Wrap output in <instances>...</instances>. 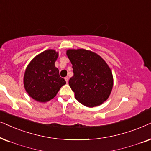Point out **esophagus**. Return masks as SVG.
Listing matches in <instances>:
<instances>
[{"label": "esophagus", "instance_id": "obj_1", "mask_svg": "<svg viewBox=\"0 0 151 151\" xmlns=\"http://www.w3.org/2000/svg\"><path fill=\"white\" fill-rule=\"evenodd\" d=\"M65 81H66V83H68V81H69V78H68V77H66L65 78Z\"/></svg>", "mask_w": 151, "mask_h": 151}]
</instances>
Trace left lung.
I'll list each match as a JSON object with an SVG mask.
<instances>
[{"label": "left lung", "mask_w": 151, "mask_h": 151, "mask_svg": "<svg viewBox=\"0 0 151 151\" xmlns=\"http://www.w3.org/2000/svg\"><path fill=\"white\" fill-rule=\"evenodd\" d=\"M74 75L69 86L76 99L87 107L99 106L106 101L113 86L110 68L102 58L89 50H68Z\"/></svg>", "instance_id": "8db88e82"}]
</instances>
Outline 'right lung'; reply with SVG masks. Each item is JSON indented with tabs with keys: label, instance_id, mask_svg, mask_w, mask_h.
I'll return each instance as SVG.
<instances>
[{
	"label": "right lung",
	"instance_id": "add662e5",
	"mask_svg": "<svg viewBox=\"0 0 151 151\" xmlns=\"http://www.w3.org/2000/svg\"><path fill=\"white\" fill-rule=\"evenodd\" d=\"M58 55L55 50H45L34 58L26 68L24 86L28 94L36 101H50L66 83L55 67Z\"/></svg>",
	"mask_w": 151,
	"mask_h": 151
}]
</instances>
